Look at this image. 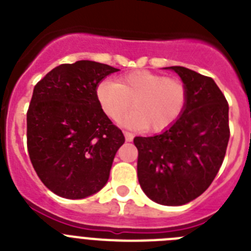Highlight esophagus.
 <instances>
[{
    "label": "esophagus",
    "instance_id": "34e87169",
    "mask_svg": "<svg viewBox=\"0 0 251 251\" xmlns=\"http://www.w3.org/2000/svg\"><path fill=\"white\" fill-rule=\"evenodd\" d=\"M124 137H126V141L127 142H132L133 141V134L130 132H127V130H124Z\"/></svg>",
    "mask_w": 251,
    "mask_h": 251
}]
</instances>
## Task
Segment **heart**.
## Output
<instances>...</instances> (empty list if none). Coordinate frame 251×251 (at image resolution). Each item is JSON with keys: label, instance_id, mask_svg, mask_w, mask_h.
I'll return each instance as SVG.
<instances>
[{"label": "heart", "instance_id": "heart-1", "mask_svg": "<svg viewBox=\"0 0 251 251\" xmlns=\"http://www.w3.org/2000/svg\"><path fill=\"white\" fill-rule=\"evenodd\" d=\"M100 108L110 119L117 121L130 105L133 112L122 119L130 128L158 133L168 129L183 114L188 92L185 83L177 77L148 70H136L115 81L104 80L97 86Z\"/></svg>", "mask_w": 251, "mask_h": 251}]
</instances>
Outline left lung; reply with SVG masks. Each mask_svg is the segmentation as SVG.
Masks as SVG:
<instances>
[{
    "instance_id": "8db88e82",
    "label": "left lung",
    "mask_w": 251,
    "mask_h": 251,
    "mask_svg": "<svg viewBox=\"0 0 251 251\" xmlns=\"http://www.w3.org/2000/svg\"><path fill=\"white\" fill-rule=\"evenodd\" d=\"M188 100L178 121L153 137H136L142 190L161 205H185L206 191L223 165L230 138L229 104L211 77L183 66Z\"/></svg>"
}]
</instances>
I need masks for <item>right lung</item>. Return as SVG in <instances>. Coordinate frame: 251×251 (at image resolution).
Instances as JSON below:
<instances>
[{
  "instance_id": "right-lung-1",
  "label": "right lung",
  "mask_w": 251,
  "mask_h": 251,
  "mask_svg": "<svg viewBox=\"0 0 251 251\" xmlns=\"http://www.w3.org/2000/svg\"><path fill=\"white\" fill-rule=\"evenodd\" d=\"M118 69L90 60L61 64L35 85L27 110V150L44 185L65 199L97 194L124 143L97 98V86Z\"/></svg>"
}]
</instances>
